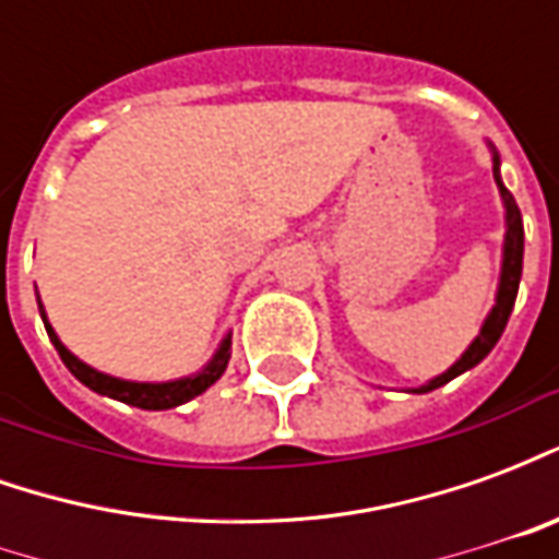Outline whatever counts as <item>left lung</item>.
Returning <instances> with one entry per match:
<instances>
[{
  "label": "left lung",
  "instance_id": "left-lung-1",
  "mask_svg": "<svg viewBox=\"0 0 559 559\" xmlns=\"http://www.w3.org/2000/svg\"><path fill=\"white\" fill-rule=\"evenodd\" d=\"M491 158H493V182L500 188V197H503V209H506V239H503V266H500V284H497V299H493L491 314L485 317L481 323L479 335L473 338L467 350L461 353L449 371H443L440 377L428 380L425 386L411 389V392H431V389L445 386L449 380H455L457 374H464L469 368L476 365L493 350V344L500 341L503 335L506 323H509V314L515 308V296H518V284H521V263H524V221H521V209H518L515 197L509 194V188L500 179V155L493 152L491 146Z\"/></svg>",
  "mask_w": 559,
  "mask_h": 559
}]
</instances>
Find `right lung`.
<instances>
[{
	"label": "right lung",
	"mask_w": 559,
	"mask_h": 559,
	"mask_svg": "<svg viewBox=\"0 0 559 559\" xmlns=\"http://www.w3.org/2000/svg\"><path fill=\"white\" fill-rule=\"evenodd\" d=\"M38 311H41L44 329H47V335L53 341L56 353L62 356V362H66L68 371L78 377L83 386H90L92 392L107 395V399H116L122 401V404H131V407H140V411H170V407H179L185 401L197 399L200 392H206V389L227 371V362H230V332H227L224 341H221V347L215 350V356H212L206 368L197 371V374L182 377V380H167V383H134V380H119V377L102 374V371H95L92 365L80 362L78 356L59 341V335H56L53 326H50V320L44 314L41 302H38Z\"/></svg>",
	"instance_id": "1"
}]
</instances>
